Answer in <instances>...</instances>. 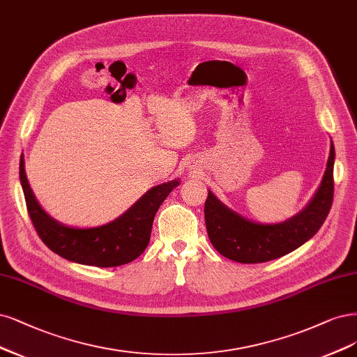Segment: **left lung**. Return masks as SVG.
<instances>
[{"instance_id":"8db88e82","label":"left lung","mask_w":357,"mask_h":357,"mask_svg":"<svg viewBox=\"0 0 357 357\" xmlns=\"http://www.w3.org/2000/svg\"><path fill=\"white\" fill-rule=\"evenodd\" d=\"M334 159L335 149L331 142L325 174L313 199L297 215L276 225H261L243 218L208 190L204 211L213 247L229 260L243 264L275 260L301 247L321 229L333 205Z\"/></svg>"}]
</instances>
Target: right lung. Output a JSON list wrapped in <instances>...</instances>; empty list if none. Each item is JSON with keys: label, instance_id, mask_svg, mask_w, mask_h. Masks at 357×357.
I'll use <instances>...</instances> for the list:
<instances>
[{"label": "right lung", "instance_id": "right-lung-1", "mask_svg": "<svg viewBox=\"0 0 357 357\" xmlns=\"http://www.w3.org/2000/svg\"><path fill=\"white\" fill-rule=\"evenodd\" d=\"M19 174L29 217L41 241L69 261L96 267H116L140 257L151 241L158 208L180 184L178 180L158 184L116 220L99 227L79 229L59 223L43 210L29 186L23 158Z\"/></svg>", "mask_w": 357, "mask_h": 357}]
</instances>
